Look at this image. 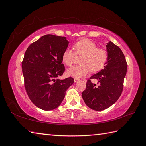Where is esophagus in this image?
<instances>
[{"label":"esophagus","instance_id":"obj_1","mask_svg":"<svg viewBox=\"0 0 146 146\" xmlns=\"http://www.w3.org/2000/svg\"><path fill=\"white\" fill-rule=\"evenodd\" d=\"M78 80H79V79H78V78H75V79H74V82H75V83H77Z\"/></svg>","mask_w":146,"mask_h":146}]
</instances>
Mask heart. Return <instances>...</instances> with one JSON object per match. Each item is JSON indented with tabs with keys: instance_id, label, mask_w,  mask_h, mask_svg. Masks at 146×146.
Masks as SVG:
<instances>
[{
	"instance_id": "1",
	"label": "heart",
	"mask_w": 146,
	"mask_h": 146,
	"mask_svg": "<svg viewBox=\"0 0 146 146\" xmlns=\"http://www.w3.org/2000/svg\"><path fill=\"white\" fill-rule=\"evenodd\" d=\"M74 48L77 55H82L80 63L67 70L68 75L74 78H79L86 76L90 70L96 72L103 69L107 61V52L103 48H98L94 42L88 39H83L74 44ZM75 53L68 48L62 55L63 62L69 66H71L74 61Z\"/></svg>"
}]
</instances>
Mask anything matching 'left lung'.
Returning <instances> with one entry per match:
<instances>
[{
	"label": "left lung",
	"instance_id": "1",
	"mask_svg": "<svg viewBox=\"0 0 146 146\" xmlns=\"http://www.w3.org/2000/svg\"><path fill=\"white\" fill-rule=\"evenodd\" d=\"M108 54L104 69L90 77L86 82L82 98L88 107L102 111L114 104L120 97L123 80L126 76L127 64L121 49L111 41L106 44ZM98 80V86L92 84L91 79Z\"/></svg>",
	"mask_w": 146,
	"mask_h": 146
}]
</instances>
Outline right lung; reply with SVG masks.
I'll return each mask as SVG.
<instances>
[{
	"mask_svg": "<svg viewBox=\"0 0 146 146\" xmlns=\"http://www.w3.org/2000/svg\"><path fill=\"white\" fill-rule=\"evenodd\" d=\"M68 44L66 37L48 34L31 44L25 53L22 69L25 90L31 101L42 110L58 107L74 82L72 77L58 78L65 70L62 55Z\"/></svg>",
	"mask_w": 146,
	"mask_h": 146,
	"instance_id": "1",
	"label": "right lung"
}]
</instances>
